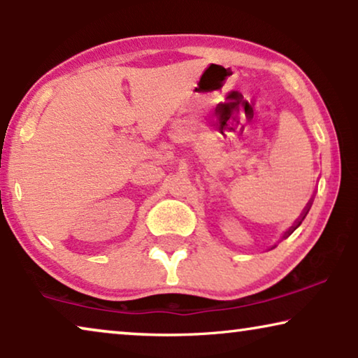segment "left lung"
<instances>
[{
	"instance_id": "8db88e82",
	"label": "left lung",
	"mask_w": 358,
	"mask_h": 358,
	"mask_svg": "<svg viewBox=\"0 0 358 358\" xmlns=\"http://www.w3.org/2000/svg\"><path fill=\"white\" fill-rule=\"evenodd\" d=\"M308 212H310V208H306V212L301 215V218H300V220H298V222H296V224H295V227H292V229H290V231H288V234H290V233H293V231H295V229H296L298 227H300V224H301V222H303V220H305V217H306V213H308Z\"/></svg>"
}]
</instances>
